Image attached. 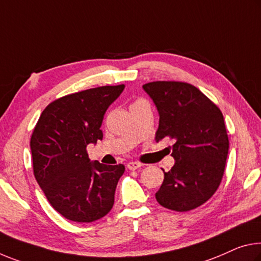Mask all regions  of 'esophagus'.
<instances>
[{
    "mask_svg": "<svg viewBox=\"0 0 261 261\" xmlns=\"http://www.w3.org/2000/svg\"><path fill=\"white\" fill-rule=\"evenodd\" d=\"M126 167L130 169V171H136V169H138L142 167V164L140 163H137V161H131V163H129L126 165Z\"/></svg>",
    "mask_w": 261,
    "mask_h": 261,
    "instance_id": "obj_1",
    "label": "esophagus"
}]
</instances>
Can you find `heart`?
<instances>
[{"instance_id": "1", "label": "heart", "mask_w": 261, "mask_h": 261, "mask_svg": "<svg viewBox=\"0 0 261 261\" xmlns=\"http://www.w3.org/2000/svg\"><path fill=\"white\" fill-rule=\"evenodd\" d=\"M137 102H138V101H137Z\"/></svg>"}]
</instances>
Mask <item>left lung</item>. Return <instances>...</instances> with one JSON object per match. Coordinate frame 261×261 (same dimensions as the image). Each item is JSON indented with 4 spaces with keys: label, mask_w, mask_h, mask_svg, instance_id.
Returning <instances> with one entry per match:
<instances>
[{
    "label": "left lung",
    "mask_w": 261,
    "mask_h": 261,
    "mask_svg": "<svg viewBox=\"0 0 261 261\" xmlns=\"http://www.w3.org/2000/svg\"><path fill=\"white\" fill-rule=\"evenodd\" d=\"M143 89L159 114L155 140L174 139L171 171L155 198L174 212L203 204L220 186L229 152L224 118L216 105L196 87L179 81H154Z\"/></svg>",
    "instance_id": "obj_1"
}]
</instances>
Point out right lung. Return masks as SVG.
<instances>
[{
  "label": "right lung",
  "mask_w": 261,
  "mask_h": 261,
  "mask_svg": "<svg viewBox=\"0 0 261 261\" xmlns=\"http://www.w3.org/2000/svg\"><path fill=\"white\" fill-rule=\"evenodd\" d=\"M125 88L103 86L58 98L44 109L30 147L37 182L53 208L69 221L100 220L114 205L124 165L90 161L87 145L102 140L103 116Z\"/></svg>",
  "instance_id": "obj_1"
}]
</instances>
